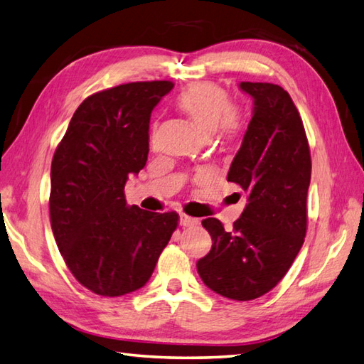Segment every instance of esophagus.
Returning a JSON list of instances; mask_svg holds the SVG:
<instances>
[{
    "label": "esophagus",
    "mask_w": 364,
    "mask_h": 364,
    "mask_svg": "<svg viewBox=\"0 0 364 364\" xmlns=\"http://www.w3.org/2000/svg\"><path fill=\"white\" fill-rule=\"evenodd\" d=\"M199 225V220L195 217H190V215H181V226L183 228H193V226H198Z\"/></svg>",
    "instance_id": "obj_1"
}]
</instances>
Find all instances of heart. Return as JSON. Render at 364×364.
Here are the masks:
<instances>
[{"label":"heart","mask_w":364,"mask_h":364,"mask_svg":"<svg viewBox=\"0 0 364 364\" xmlns=\"http://www.w3.org/2000/svg\"><path fill=\"white\" fill-rule=\"evenodd\" d=\"M177 105L205 133H212L218 125L225 132L232 133L240 125V116L231 108L228 92L209 81L183 89L177 97Z\"/></svg>","instance_id":"1"}]
</instances>
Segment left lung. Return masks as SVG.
Wrapping results in <instances>:
<instances>
[{"label":"left lung","mask_w":364,"mask_h":364,"mask_svg":"<svg viewBox=\"0 0 364 364\" xmlns=\"http://www.w3.org/2000/svg\"><path fill=\"white\" fill-rule=\"evenodd\" d=\"M240 89L255 99L253 117L228 181L248 193V204L229 231L217 218L203 220L213 243L196 267L213 292L247 301L284 278L305 242L311 152L287 91L251 81Z\"/></svg>","instance_id":"left-lung-1"}]
</instances>
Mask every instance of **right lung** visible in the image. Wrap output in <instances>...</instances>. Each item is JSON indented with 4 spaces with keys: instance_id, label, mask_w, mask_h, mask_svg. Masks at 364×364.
<instances>
[{
    "instance_id": "obj_1",
    "label": "right lung",
    "mask_w": 364,
    "mask_h": 364,
    "mask_svg": "<svg viewBox=\"0 0 364 364\" xmlns=\"http://www.w3.org/2000/svg\"><path fill=\"white\" fill-rule=\"evenodd\" d=\"M173 86L135 81L89 95L55 151L51 231L72 275L97 295L143 287L179 225L176 212L129 205L124 193L147 161L152 109Z\"/></svg>"
}]
</instances>
